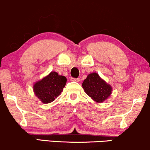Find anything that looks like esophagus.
I'll list each match as a JSON object with an SVG mask.
<instances>
[{"instance_id": "34e87169", "label": "esophagus", "mask_w": 150, "mask_h": 150, "mask_svg": "<svg viewBox=\"0 0 150 150\" xmlns=\"http://www.w3.org/2000/svg\"><path fill=\"white\" fill-rule=\"evenodd\" d=\"M71 80L72 81H75V82H79V81L80 80V78H79V77H77V78H73V77H72Z\"/></svg>"}]
</instances>
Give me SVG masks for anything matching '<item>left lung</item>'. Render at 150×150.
<instances>
[{"mask_svg":"<svg viewBox=\"0 0 150 150\" xmlns=\"http://www.w3.org/2000/svg\"><path fill=\"white\" fill-rule=\"evenodd\" d=\"M82 85L86 94L97 103H102L112 93L111 86L101 79L97 73L89 74Z\"/></svg>","mask_w":150,"mask_h":150,"instance_id":"1","label":"left lung"}]
</instances>
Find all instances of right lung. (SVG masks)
Here are the masks:
<instances>
[{
    "label": "right lung",
    "instance_id": "right-lung-1",
    "mask_svg": "<svg viewBox=\"0 0 150 150\" xmlns=\"http://www.w3.org/2000/svg\"><path fill=\"white\" fill-rule=\"evenodd\" d=\"M66 82L67 79L65 76L59 75L56 72L52 71L34 84V92L42 102L49 104L61 94Z\"/></svg>",
    "mask_w": 150,
    "mask_h": 150
}]
</instances>
